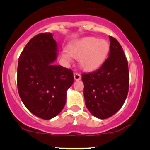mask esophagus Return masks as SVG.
Instances as JSON below:
<instances>
[{
	"mask_svg": "<svg viewBox=\"0 0 150 150\" xmlns=\"http://www.w3.org/2000/svg\"><path fill=\"white\" fill-rule=\"evenodd\" d=\"M74 76L75 80H79V79H81V75L79 74H78V73H74Z\"/></svg>",
	"mask_w": 150,
	"mask_h": 150,
	"instance_id": "esophagus-1",
	"label": "esophagus"
}]
</instances>
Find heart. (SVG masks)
Listing matches in <instances>:
<instances>
[{
  "mask_svg": "<svg viewBox=\"0 0 150 150\" xmlns=\"http://www.w3.org/2000/svg\"><path fill=\"white\" fill-rule=\"evenodd\" d=\"M110 50L107 40L94 37H88L74 42L68 46L69 54L79 59V65L83 70L92 71L102 65ZM64 59L69 60V55L63 54Z\"/></svg>",
  "mask_w": 150,
  "mask_h": 150,
  "instance_id": "obj_1",
  "label": "heart"
}]
</instances>
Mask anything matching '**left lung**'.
<instances>
[{
    "label": "left lung",
    "instance_id": "8db88e82",
    "mask_svg": "<svg viewBox=\"0 0 150 150\" xmlns=\"http://www.w3.org/2000/svg\"><path fill=\"white\" fill-rule=\"evenodd\" d=\"M109 57L94 72L82 74L86 107L95 117L107 119L120 110L129 88L127 59L120 43L110 37Z\"/></svg>",
    "mask_w": 150,
    "mask_h": 150
}]
</instances>
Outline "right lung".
Masks as SVG:
<instances>
[{"mask_svg": "<svg viewBox=\"0 0 150 150\" xmlns=\"http://www.w3.org/2000/svg\"><path fill=\"white\" fill-rule=\"evenodd\" d=\"M58 47L52 33L34 36L26 44L18 62L17 87L28 110L43 120L60 113L67 91L74 81L73 71L54 64Z\"/></svg>", "mask_w": 150, "mask_h": 150, "instance_id": "1", "label": "right lung"}]
</instances>
